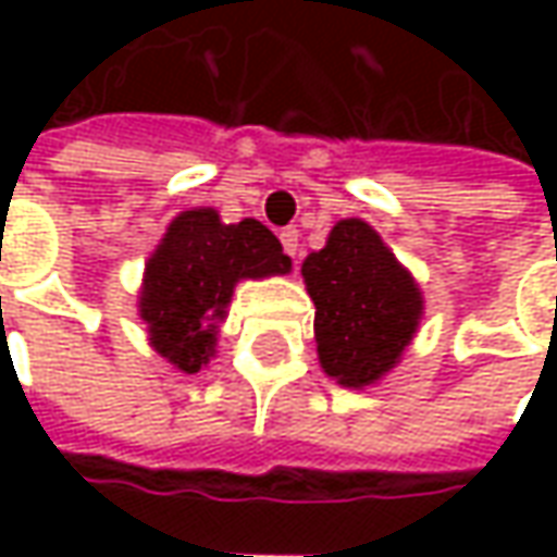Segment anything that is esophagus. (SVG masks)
Here are the masks:
<instances>
[{
    "label": "esophagus",
    "mask_w": 557,
    "mask_h": 557,
    "mask_svg": "<svg viewBox=\"0 0 557 557\" xmlns=\"http://www.w3.org/2000/svg\"><path fill=\"white\" fill-rule=\"evenodd\" d=\"M278 238H282V247H285V253L297 260V253H300V232H297V228H285V232H282Z\"/></svg>",
    "instance_id": "1"
}]
</instances>
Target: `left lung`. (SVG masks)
I'll return each mask as SVG.
<instances>
[{
	"label": "left lung",
	"instance_id": "1",
	"mask_svg": "<svg viewBox=\"0 0 557 557\" xmlns=\"http://www.w3.org/2000/svg\"><path fill=\"white\" fill-rule=\"evenodd\" d=\"M300 272L315 304L312 329L325 374L356 391L377 384L412 344L424 312L412 272L362 220L334 225Z\"/></svg>",
	"mask_w": 557,
	"mask_h": 557
}]
</instances>
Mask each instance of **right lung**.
<instances>
[{"label": "right lung", "mask_w": 557, "mask_h": 557, "mask_svg": "<svg viewBox=\"0 0 557 557\" xmlns=\"http://www.w3.org/2000/svg\"><path fill=\"white\" fill-rule=\"evenodd\" d=\"M290 272L282 242L257 220L225 225L213 207H195L166 225L145 263L139 315L158 354L185 374L216 354V334L242 278Z\"/></svg>", "instance_id": "obj_1"}]
</instances>
